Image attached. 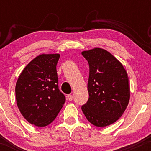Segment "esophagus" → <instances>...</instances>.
I'll list each match as a JSON object with an SVG mask.
<instances>
[{
  "label": "esophagus",
  "mask_w": 151,
  "mask_h": 151,
  "mask_svg": "<svg viewBox=\"0 0 151 151\" xmlns=\"http://www.w3.org/2000/svg\"><path fill=\"white\" fill-rule=\"evenodd\" d=\"M67 99H68L69 101H72V99H73V96H72V94L67 95Z\"/></svg>",
  "instance_id": "obj_1"
}]
</instances>
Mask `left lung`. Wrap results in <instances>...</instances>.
I'll return each mask as SVG.
<instances>
[{"label":"left lung","instance_id":"8db88e82","mask_svg":"<svg viewBox=\"0 0 151 151\" xmlns=\"http://www.w3.org/2000/svg\"><path fill=\"white\" fill-rule=\"evenodd\" d=\"M89 62V99L81 106L88 121L98 127L115 123L125 111L130 99V84L122 64L104 49L81 52Z\"/></svg>","mask_w":151,"mask_h":151}]
</instances>
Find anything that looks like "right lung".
Wrapping results in <instances>:
<instances>
[{
	"mask_svg": "<svg viewBox=\"0 0 151 151\" xmlns=\"http://www.w3.org/2000/svg\"><path fill=\"white\" fill-rule=\"evenodd\" d=\"M60 54H41L27 64L19 75L15 98L19 111L37 127L51 124L65 102L58 88L57 64Z\"/></svg>",
	"mask_w": 151,
	"mask_h": 151,
	"instance_id": "obj_1",
	"label": "right lung"
}]
</instances>
